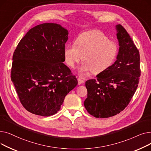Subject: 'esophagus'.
I'll return each mask as SVG.
<instances>
[{
  "label": "esophagus",
  "mask_w": 151,
  "mask_h": 151,
  "mask_svg": "<svg viewBox=\"0 0 151 151\" xmlns=\"http://www.w3.org/2000/svg\"><path fill=\"white\" fill-rule=\"evenodd\" d=\"M78 84L80 85V84H83L84 83V81L81 80V79H80V78H78Z\"/></svg>",
  "instance_id": "1"
}]
</instances>
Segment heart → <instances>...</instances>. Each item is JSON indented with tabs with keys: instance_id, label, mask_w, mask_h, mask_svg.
Segmentation results:
<instances>
[{
	"instance_id": "1",
	"label": "heart",
	"mask_w": 151,
	"mask_h": 151,
	"mask_svg": "<svg viewBox=\"0 0 151 151\" xmlns=\"http://www.w3.org/2000/svg\"><path fill=\"white\" fill-rule=\"evenodd\" d=\"M117 52L114 42L109 40L101 32L91 30L79 35L74 45L65 47L64 58L68 66L75 68L83 58L84 62L80 70L81 75L91 71L99 74L113 64Z\"/></svg>"
}]
</instances>
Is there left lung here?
Wrapping results in <instances>:
<instances>
[{
	"mask_svg": "<svg viewBox=\"0 0 151 151\" xmlns=\"http://www.w3.org/2000/svg\"><path fill=\"white\" fill-rule=\"evenodd\" d=\"M119 49L116 60L108 69L86 82L88 97L84 102L88 112L97 118L119 114L129 104L141 75L139 51L126 30L116 26Z\"/></svg>",
	"mask_w": 151,
	"mask_h": 151,
	"instance_id": "obj_1",
	"label": "left lung"
}]
</instances>
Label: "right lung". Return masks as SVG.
Instances as JSON below:
<instances>
[{
	"label": "right lung",
	"instance_id": "right-lung-1",
	"mask_svg": "<svg viewBox=\"0 0 151 151\" xmlns=\"http://www.w3.org/2000/svg\"><path fill=\"white\" fill-rule=\"evenodd\" d=\"M68 31L56 23L30 29L13 55L11 79L22 106L31 113H57L65 97L78 84L63 62Z\"/></svg>",
	"mask_w": 151,
	"mask_h": 151
}]
</instances>
